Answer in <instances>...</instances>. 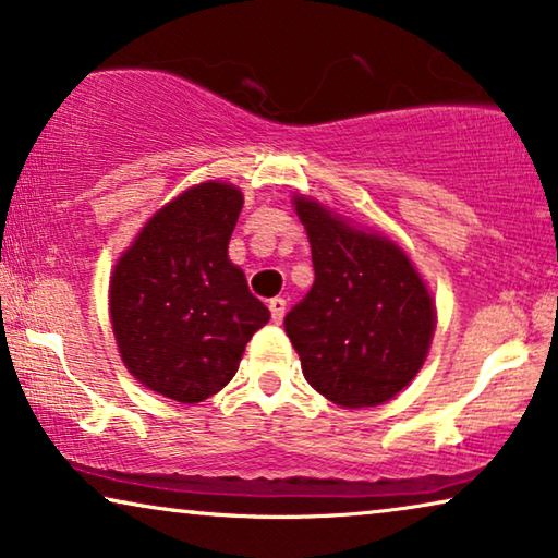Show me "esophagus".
<instances>
[{
  "label": "esophagus",
  "instance_id": "34e87169",
  "mask_svg": "<svg viewBox=\"0 0 558 558\" xmlns=\"http://www.w3.org/2000/svg\"><path fill=\"white\" fill-rule=\"evenodd\" d=\"M269 312H271V319L279 325V322L284 319V314H287V299H281V296L269 299Z\"/></svg>",
  "mask_w": 558,
  "mask_h": 558
}]
</instances>
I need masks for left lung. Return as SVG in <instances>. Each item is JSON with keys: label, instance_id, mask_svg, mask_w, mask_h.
I'll return each mask as SVG.
<instances>
[{"label": "left lung", "instance_id": "8db88e82", "mask_svg": "<svg viewBox=\"0 0 558 558\" xmlns=\"http://www.w3.org/2000/svg\"><path fill=\"white\" fill-rule=\"evenodd\" d=\"M314 284L284 317L314 390L342 408L390 400L423 367L435 306L402 248L296 198Z\"/></svg>", "mask_w": 558, "mask_h": 558}]
</instances>
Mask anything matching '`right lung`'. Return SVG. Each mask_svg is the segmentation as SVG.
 <instances>
[{
  "label": "right lung",
  "instance_id": "1",
  "mask_svg": "<svg viewBox=\"0 0 558 558\" xmlns=\"http://www.w3.org/2000/svg\"><path fill=\"white\" fill-rule=\"evenodd\" d=\"M241 206L233 185L189 189L145 223L110 279L112 332L125 367L189 405L236 375L246 342L269 322L226 254Z\"/></svg>",
  "mask_w": 558,
  "mask_h": 558
}]
</instances>
